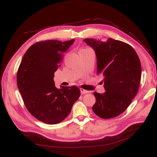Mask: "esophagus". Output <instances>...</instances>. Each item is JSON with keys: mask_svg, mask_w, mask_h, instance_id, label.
Returning <instances> with one entry per match:
<instances>
[{"mask_svg": "<svg viewBox=\"0 0 157 157\" xmlns=\"http://www.w3.org/2000/svg\"><path fill=\"white\" fill-rule=\"evenodd\" d=\"M80 90H81V93L82 94H87V93H89V91H87V90H85V89H82V88H81L80 89Z\"/></svg>", "mask_w": 157, "mask_h": 157, "instance_id": "1", "label": "esophagus"}]
</instances>
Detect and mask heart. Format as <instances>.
<instances>
[{
	"label": "heart",
	"instance_id": "heart-1",
	"mask_svg": "<svg viewBox=\"0 0 157 157\" xmlns=\"http://www.w3.org/2000/svg\"><path fill=\"white\" fill-rule=\"evenodd\" d=\"M88 49H91V48L86 47H84V48H81V49H80L79 51H85V50H88Z\"/></svg>",
	"mask_w": 157,
	"mask_h": 157
}]
</instances>
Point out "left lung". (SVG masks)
Segmentation results:
<instances>
[{
    "label": "left lung",
    "mask_w": 157,
    "mask_h": 157,
    "mask_svg": "<svg viewBox=\"0 0 157 157\" xmlns=\"http://www.w3.org/2000/svg\"><path fill=\"white\" fill-rule=\"evenodd\" d=\"M97 57V73L104 76V94L94 92L92 109L102 119H112L125 110L138 91L141 63L136 51L125 43L108 38L101 41L85 38Z\"/></svg>",
    "instance_id": "obj_1"
}]
</instances>
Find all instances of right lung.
<instances>
[{
	"label": "right lung",
	"instance_id": "1",
	"mask_svg": "<svg viewBox=\"0 0 157 157\" xmlns=\"http://www.w3.org/2000/svg\"><path fill=\"white\" fill-rule=\"evenodd\" d=\"M74 40L34 43L25 53L19 66L17 84L25 107L44 123L57 124L64 120L81 95L76 86L57 89L53 81L63 53Z\"/></svg>",
	"mask_w": 157,
	"mask_h": 157
}]
</instances>
